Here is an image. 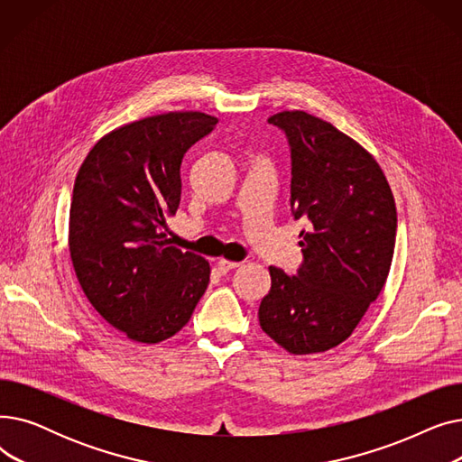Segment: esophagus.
Masks as SVG:
<instances>
[{
	"instance_id": "34e87169",
	"label": "esophagus",
	"mask_w": 462,
	"mask_h": 462,
	"mask_svg": "<svg viewBox=\"0 0 462 462\" xmlns=\"http://www.w3.org/2000/svg\"><path fill=\"white\" fill-rule=\"evenodd\" d=\"M239 265H241V262H230V260H225V258L217 260V270L221 272V273H228L230 270L239 268Z\"/></svg>"
}]
</instances>
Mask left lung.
Wrapping results in <instances>:
<instances>
[{
  "label": "left lung",
  "instance_id": "obj_1",
  "mask_svg": "<svg viewBox=\"0 0 462 462\" xmlns=\"http://www.w3.org/2000/svg\"><path fill=\"white\" fill-rule=\"evenodd\" d=\"M268 124L290 148V209L303 260L296 275L270 265L260 328L290 354L326 352L352 335L385 284L397 209L378 162L350 136L307 112Z\"/></svg>",
  "mask_w": 462,
  "mask_h": 462
}]
</instances>
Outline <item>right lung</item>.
<instances>
[{
  "mask_svg": "<svg viewBox=\"0 0 462 462\" xmlns=\"http://www.w3.org/2000/svg\"><path fill=\"white\" fill-rule=\"evenodd\" d=\"M217 119L170 112L93 145L72 189L69 251L95 310L143 345L176 335L209 282V263L166 239L181 200V162Z\"/></svg>",
  "mask_w": 462,
  "mask_h": 462,
  "instance_id": "right-lung-1",
  "label": "right lung"
}]
</instances>
